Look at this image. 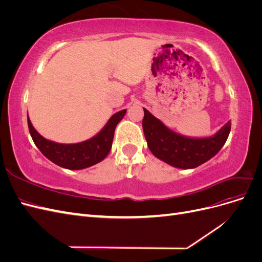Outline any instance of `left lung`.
Segmentation results:
<instances>
[{"label": "left lung", "instance_id": "obj_1", "mask_svg": "<svg viewBox=\"0 0 262 262\" xmlns=\"http://www.w3.org/2000/svg\"><path fill=\"white\" fill-rule=\"evenodd\" d=\"M143 131L150 152L157 158L173 167L195 168L209 161L225 144L231 131L228 121L215 136L204 139H191L170 131L144 109Z\"/></svg>", "mask_w": 262, "mask_h": 262}]
</instances>
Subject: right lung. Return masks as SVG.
I'll return each instance as SVG.
<instances>
[{
	"instance_id": "obj_1",
	"label": "right lung",
	"mask_w": 262,
	"mask_h": 262,
	"mask_svg": "<svg viewBox=\"0 0 262 262\" xmlns=\"http://www.w3.org/2000/svg\"><path fill=\"white\" fill-rule=\"evenodd\" d=\"M126 110H121L109 119L96 137L76 144H59L46 140L39 134L27 118L29 133L39 150L54 164L68 169H83L99 163L112 149L115 129L124 117Z\"/></svg>"
}]
</instances>
